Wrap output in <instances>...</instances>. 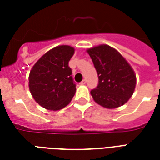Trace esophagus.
<instances>
[{"instance_id":"34e87169","label":"esophagus","mask_w":160,"mask_h":160,"mask_svg":"<svg viewBox=\"0 0 160 160\" xmlns=\"http://www.w3.org/2000/svg\"><path fill=\"white\" fill-rule=\"evenodd\" d=\"M86 83H87V80H82V81H81V82H80V85H85V84H86Z\"/></svg>"}]
</instances>
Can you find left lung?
<instances>
[{
    "label": "left lung",
    "mask_w": 160,
    "mask_h": 160,
    "mask_svg": "<svg viewBox=\"0 0 160 160\" xmlns=\"http://www.w3.org/2000/svg\"><path fill=\"white\" fill-rule=\"evenodd\" d=\"M98 76V84L91 91L101 106L115 109L123 105L134 93L136 76L131 66L111 46L93 47L87 50Z\"/></svg>",
    "instance_id": "obj_1"
}]
</instances>
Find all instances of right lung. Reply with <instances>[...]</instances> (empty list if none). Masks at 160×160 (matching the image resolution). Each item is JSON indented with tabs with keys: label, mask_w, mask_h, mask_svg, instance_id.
Instances as JSON below:
<instances>
[{
	"label": "right lung",
	"mask_w": 160,
	"mask_h": 160,
	"mask_svg": "<svg viewBox=\"0 0 160 160\" xmlns=\"http://www.w3.org/2000/svg\"><path fill=\"white\" fill-rule=\"evenodd\" d=\"M74 49L57 46L40 58L30 72L29 89L33 98L49 111L62 109L72 100L76 85L68 62Z\"/></svg>",
	"instance_id": "add662e5"
}]
</instances>
